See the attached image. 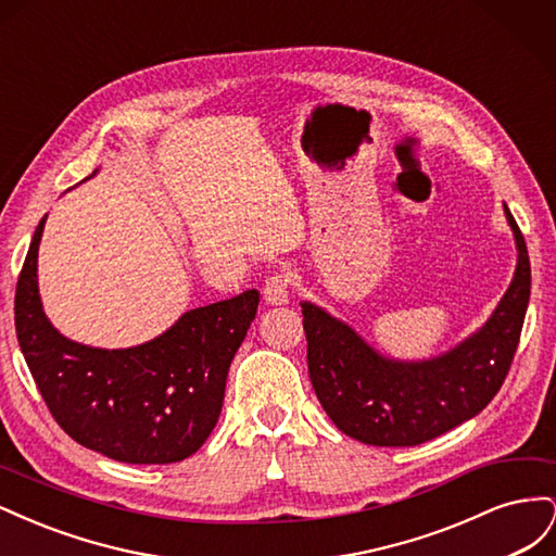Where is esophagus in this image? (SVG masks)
I'll return each instance as SVG.
<instances>
[{
    "label": "esophagus",
    "instance_id": "34e87169",
    "mask_svg": "<svg viewBox=\"0 0 556 556\" xmlns=\"http://www.w3.org/2000/svg\"><path fill=\"white\" fill-rule=\"evenodd\" d=\"M288 296H290V278L288 276L274 274L266 278V285H264L266 304L282 306V304H288Z\"/></svg>",
    "mask_w": 556,
    "mask_h": 556
}]
</instances>
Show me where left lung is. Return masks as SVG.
Masks as SVG:
<instances>
[{
	"mask_svg": "<svg viewBox=\"0 0 556 556\" xmlns=\"http://www.w3.org/2000/svg\"><path fill=\"white\" fill-rule=\"evenodd\" d=\"M517 248L510 288L486 323L431 359H392L311 301H301L308 376L323 408L350 439L380 447L427 443L476 417L501 390L531 294L525 237L503 204Z\"/></svg>",
	"mask_w": 556,
	"mask_h": 556,
	"instance_id": "left-lung-1",
	"label": "left lung"
}]
</instances>
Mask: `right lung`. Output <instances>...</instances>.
I'll list each match as a JSON object with an SVG mask.
<instances>
[{"label":"right lung","instance_id":"obj_1","mask_svg":"<svg viewBox=\"0 0 556 556\" xmlns=\"http://www.w3.org/2000/svg\"><path fill=\"white\" fill-rule=\"evenodd\" d=\"M46 217L15 288V333L48 410L76 443L109 459H188L220 417L229 364L255 319L260 292L182 313L164 333L134 348L76 343L50 325L41 304L37 262Z\"/></svg>","mask_w":556,"mask_h":556}]
</instances>
